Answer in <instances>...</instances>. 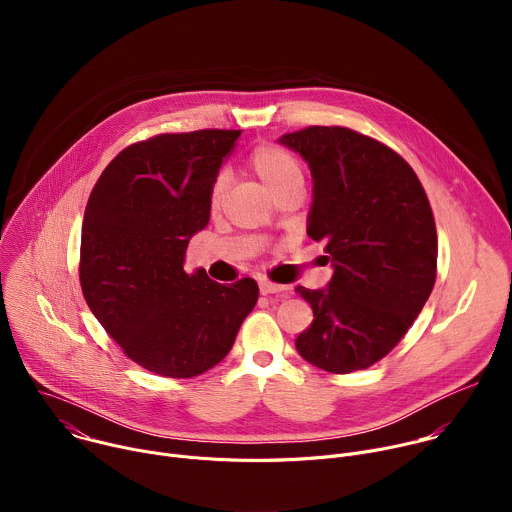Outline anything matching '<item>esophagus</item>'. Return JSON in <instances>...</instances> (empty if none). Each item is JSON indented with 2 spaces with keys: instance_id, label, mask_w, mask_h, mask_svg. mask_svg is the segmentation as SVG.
Returning a JSON list of instances; mask_svg holds the SVG:
<instances>
[{
  "instance_id": "34e87169",
  "label": "esophagus",
  "mask_w": 512,
  "mask_h": 512,
  "mask_svg": "<svg viewBox=\"0 0 512 512\" xmlns=\"http://www.w3.org/2000/svg\"><path fill=\"white\" fill-rule=\"evenodd\" d=\"M285 285H277V283H271V281H259V291L261 296H271V294H277V296H285Z\"/></svg>"
}]
</instances>
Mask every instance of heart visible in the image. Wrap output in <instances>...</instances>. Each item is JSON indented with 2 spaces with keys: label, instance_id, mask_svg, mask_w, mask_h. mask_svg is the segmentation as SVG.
Segmentation results:
<instances>
[{
  "label": "heart",
  "instance_id": "heart-1",
  "mask_svg": "<svg viewBox=\"0 0 512 512\" xmlns=\"http://www.w3.org/2000/svg\"><path fill=\"white\" fill-rule=\"evenodd\" d=\"M249 166L273 196H277L289 186L302 184V170L298 160L287 150H283L281 145H275V143L257 145L249 156ZM225 188H227L225 176H218L212 182L210 194H208V202L212 208L221 204L225 196Z\"/></svg>",
  "mask_w": 512,
  "mask_h": 512
}]
</instances>
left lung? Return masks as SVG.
I'll use <instances>...</instances> for the list:
<instances>
[{
    "label": "left lung",
    "instance_id": "obj_1",
    "mask_svg": "<svg viewBox=\"0 0 512 512\" xmlns=\"http://www.w3.org/2000/svg\"><path fill=\"white\" fill-rule=\"evenodd\" d=\"M279 143L310 166L308 237L324 243L334 269L324 289L296 287L314 310L296 348L328 373L367 369L397 346L433 289L429 200L399 154L352 129L314 125Z\"/></svg>",
    "mask_w": 512,
    "mask_h": 512
}]
</instances>
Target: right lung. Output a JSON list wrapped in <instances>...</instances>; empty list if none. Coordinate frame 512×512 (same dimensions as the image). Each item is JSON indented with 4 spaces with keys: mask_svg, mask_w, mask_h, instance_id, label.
I'll list each match as a JSON object with an SVG mask.
<instances>
[{
    "mask_svg": "<svg viewBox=\"0 0 512 512\" xmlns=\"http://www.w3.org/2000/svg\"><path fill=\"white\" fill-rule=\"evenodd\" d=\"M241 131L164 133L125 148L97 180L83 218V296L139 367L190 379L221 362L259 287L184 271L210 221V186Z\"/></svg>",
    "mask_w": 512,
    "mask_h": 512,
    "instance_id": "right-lung-1",
    "label": "right lung"
}]
</instances>
